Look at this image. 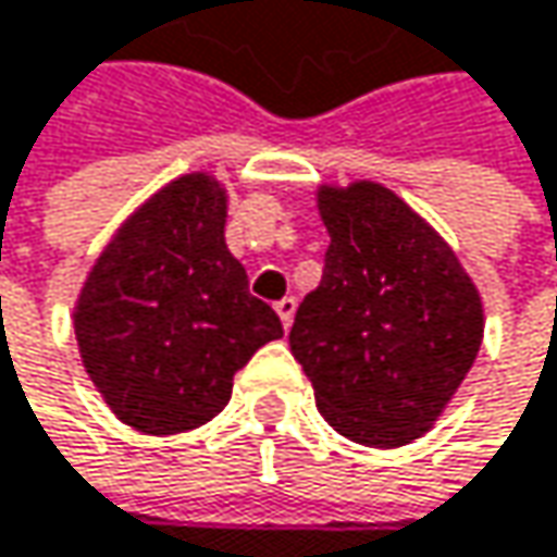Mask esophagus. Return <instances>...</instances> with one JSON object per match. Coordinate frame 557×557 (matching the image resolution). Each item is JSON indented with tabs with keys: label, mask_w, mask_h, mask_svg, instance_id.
<instances>
[{
	"label": "esophagus",
	"mask_w": 557,
	"mask_h": 557,
	"mask_svg": "<svg viewBox=\"0 0 557 557\" xmlns=\"http://www.w3.org/2000/svg\"><path fill=\"white\" fill-rule=\"evenodd\" d=\"M273 310H276V317H281L284 330H290L294 313H297V300H294V297H284V300H276V304H273Z\"/></svg>",
	"instance_id": "esophagus-1"
}]
</instances>
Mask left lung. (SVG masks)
Segmentation results:
<instances>
[{
	"instance_id": "obj_1",
	"label": "left lung",
	"mask_w": 557,
	"mask_h": 557,
	"mask_svg": "<svg viewBox=\"0 0 557 557\" xmlns=\"http://www.w3.org/2000/svg\"><path fill=\"white\" fill-rule=\"evenodd\" d=\"M323 281L290 352L343 437L395 450L434 428L483 343V300L454 247L392 188L320 185Z\"/></svg>"
}]
</instances>
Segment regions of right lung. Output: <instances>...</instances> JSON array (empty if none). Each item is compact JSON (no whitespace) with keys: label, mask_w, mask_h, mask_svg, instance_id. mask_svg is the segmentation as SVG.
<instances>
[{"label":"right lung","mask_w":557,"mask_h":557,"mask_svg":"<svg viewBox=\"0 0 557 557\" xmlns=\"http://www.w3.org/2000/svg\"><path fill=\"white\" fill-rule=\"evenodd\" d=\"M227 188L188 172L149 195L107 240L74 304V336L94 388L133 431L169 437L208 424L234 372L284 336L250 297L224 244Z\"/></svg>","instance_id":"add662e5"}]
</instances>
